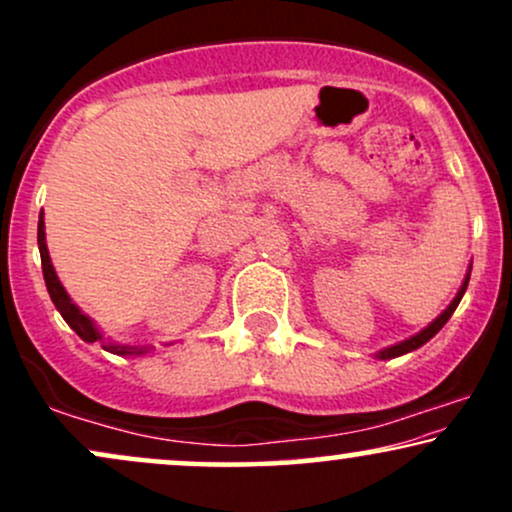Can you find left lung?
Instances as JSON below:
<instances>
[{
	"label": "left lung",
	"instance_id": "obj_1",
	"mask_svg": "<svg viewBox=\"0 0 512 512\" xmlns=\"http://www.w3.org/2000/svg\"><path fill=\"white\" fill-rule=\"evenodd\" d=\"M469 274H472V264H469L467 274H464V281H462L460 291L455 293V298H452L448 308H445L443 313H440V315L436 317V320L431 322V325L424 327V330H421V332H416L414 337L404 339V342H397V344H392V346H385V349H380L378 354H375V358H380V361H387V358H397V356H404V354H409V351H416V349H419V346H424V344L428 342V339H433V337H436V334H438L440 330H443V325H445V322L450 320V315L455 313V308H457V305H460L462 296H464V291H467V284H469Z\"/></svg>",
	"mask_w": 512,
	"mask_h": 512
}]
</instances>
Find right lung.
Returning <instances> with one entry per match:
<instances>
[{"label":"right lung","instance_id":"add662e5","mask_svg":"<svg viewBox=\"0 0 512 512\" xmlns=\"http://www.w3.org/2000/svg\"><path fill=\"white\" fill-rule=\"evenodd\" d=\"M38 248H40V262H43V276H45V286H48V293L52 298V303H55V308L60 310V315L64 317V322H67L72 330L79 334L81 339L88 344L98 342L103 346L105 351H110V354H117V356H139V354H146V351L151 349V346H132V344H115L110 342V339L103 337V332L98 330L96 322L88 317L84 310L76 305L72 298H69L67 289L62 286L60 276H57L55 267H52V260H50V252H48V243H45V221H43V214H40V221H38Z\"/></svg>","mask_w":512,"mask_h":512}]
</instances>
